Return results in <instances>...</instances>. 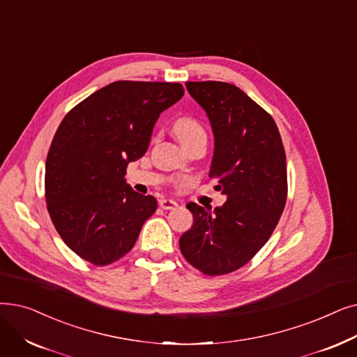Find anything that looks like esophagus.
<instances>
[{
  "mask_svg": "<svg viewBox=\"0 0 357 357\" xmlns=\"http://www.w3.org/2000/svg\"><path fill=\"white\" fill-rule=\"evenodd\" d=\"M160 207L163 208V210H174L175 207H178V204L175 203V201H172V199H160Z\"/></svg>",
  "mask_w": 357,
  "mask_h": 357,
  "instance_id": "esophagus-1",
  "label": "esophagus"
}]
</instances>
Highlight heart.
Wrapping results in <instances>:
<instances>
[{
	"label": "heart",
	"instance_id": "heart-1",
	"mask_svg": "<svg viewBox=\"0 0 357 357\" xmlns=\"http://www.w3.org/2000/svg\"><path fill=\"white\" fill-rule=\"evenodd\" d=\"M174 132L182 144L192 142L194 138L199 135H206L204 128L201 127V123L197 119L190 116H182L176 119L174 123Z\"/></svg>",
	"mask_w": 357,
	"mask_h": 357
}]
</instances>
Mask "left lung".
Instances as JSON below:
<instances>
[{
    "label": "left lung",
    "instance_id": "8db88e82",
    "mask_svg": "<svg viewBox=\"0 0 357 357\" xmlns=\"http://www.w3.org/2000/svg\"><path fill=\"white\" fill-rule=\"evenodd\" d=\"M185 86L210 118V178L227 201L214 211L187 204L194 225L179 248L201 273L229 274L255 257L280 220L287 199L286 153L273 116L239 87L223 82Z\"/></svg>",
    "mask_w": 357,
    "mask_h": 357
}]
</instances>
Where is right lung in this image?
<instances>
[{"mask_svg": "<svg viewBox=\"0 0 357 357\" xmlns=\"http://www.w3.org/2000/svg\"><path fill=\"white\" fill-rule=\"evenodd\" d=\"M183 96L179 83L121 80L64 116L45 165L51 220L71 251L103 267L131 251L158 201L127 185V166L144 156L154 123Z\"/></svg>", "mask_w": 357, "mask_h": 357, "instance_id": "obj_1", "label": "right lung"}]
</instances>
